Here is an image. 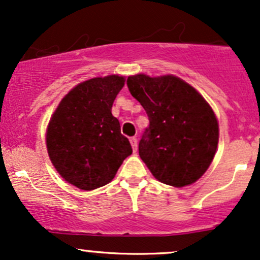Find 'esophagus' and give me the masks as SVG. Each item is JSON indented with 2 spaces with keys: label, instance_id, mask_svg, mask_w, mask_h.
I'll return each mask as SVG.
<instances>
[{
  "label": "esophagus",
  "instance_id": "1",
  "mask_svg": "<svg viewBox=\"0 0 260 260\" xmlns=\"http://www.w3.org/2000/svg\"><path fill=\"white\" fill-rule=\"evenodd\" d=\"M129 142H131V145H132V148H133V151L136 153L137 149H138V144H137V138H136V137H132V138L129 139Z\"/></svg>",
  "mask_w": 260,
  "mask_h": 260
}]
</instances>
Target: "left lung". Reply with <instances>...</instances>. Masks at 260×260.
I'll use <instances>...</instances> for the list:
<instances>
[{
  "label": "left lung",
  "mask_w": 260,
  "mask_h": 260,
  "mask_svg": "<svg viewBox=\"0 0 260 260\" xmlns=\"http://www.w3.org/2000/svg\"><path fill=\"white\" fill-rule=\"evenodd\" d=\"M127 86L149 118L139 142L140 159L162 183H194L210 166L219 142L211 107L193 86L175 76L137 74L128 77Z\"/></svg>",
  "instance_id": "obj_1"
}]
</instances>
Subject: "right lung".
I'll list each match as a JSON object with an SVG mask.
<instances>
[{
    "instance_id": "1",
    "label": "right lung",
    "mask_w": 260,
    "mask_h": 260,
    "mask_svg": "<svg viewBox=\"0 0 260 260\" xmlns=\"http://www.w3.org/2000/svg\"><path fill=\"white\" fill-rule=\"evenodd\" d=\"M124 78L107 76L80 83L62 99L46 132L50 160L68 183L91 190L112 181L132 154L111 113Z\"/></svg>"
}]
</instances>
